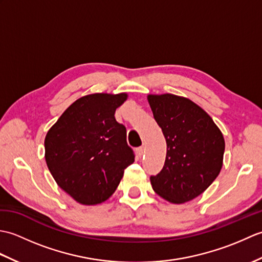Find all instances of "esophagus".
<instances>
[{
	"label": "esophagus",
	"mask_w": 262,
	"mask_h": 262,
	"mask_svg": "<svg viewBox=\"0 0 262 262\" xmlns=\"http://www.w3.org/2000/svg\"><path fill=\"white\" fill-rule=\"evenodd\" d=\"M144 152H145V149H144V147L143 146H141V147H138L137 149H136V153H137V155L138 157H142V155L144 154Z\"/></svg>",
	"instance_id": "esophagus-1"
}]
</instances>
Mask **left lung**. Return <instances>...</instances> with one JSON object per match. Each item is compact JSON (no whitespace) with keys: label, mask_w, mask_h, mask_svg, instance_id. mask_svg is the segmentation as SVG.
Wrapping results in <instances>:
<instances>
[{"label":"left lung","mask_w":262,"mask_h":262,"mask_svg":"<svg viewBox=\"0 0 262 262\" xmlns=\"http://www.w3.org/2000/svg\"><path fill=\"white\" fill-rule=\"evenodd\" d=\"M154 119L165 138L162 171L151 177L153 190L172 204L197 198L220 174L225 141L211 117L190 99L147 94Z\"/></svg>","instance_id":"8db88e82"}]
</instances>
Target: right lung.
<instances>
[{
	"label": "right lung",
	"instance_id": "obj_1",
	"mask_svg": "<svg viewBox=\"0 0 262 262\" xmlns=\"http://www.w3.org/2000/svg\"><path fill=\"white\" fill-rule=\"evenodd\" d=\"M127 98L126 92L81 97L47 132L48 169L57 185L81 205L109 199L125 169L135 161L126 128L115 118L116 109Z\"/></svg>",
	"mask_w": 262,
	"mask_h": 262
}]
</instances>
